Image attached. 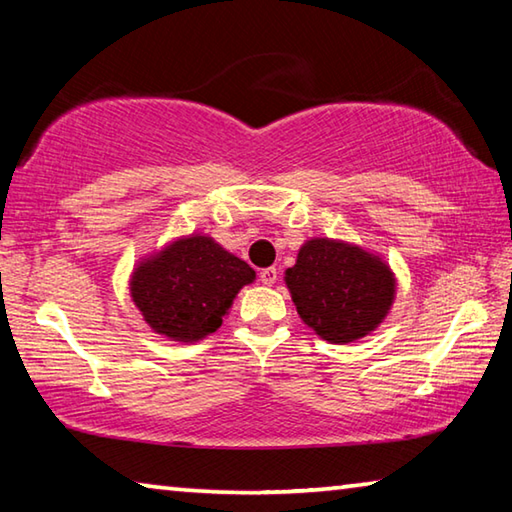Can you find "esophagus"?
Instances as JSON below:
<instances>
[{"label":"esophagus","instance_id":"34e87169","mask_svg":"<svg viewBox=\"0 0 512 512\" xmlns=\"http://www.w3.org/2000/svg\"><path fill=\"white\" fill-rule=\"evenodd\" d=\"M259 282L266 284V287H273V284L277 282V268H264L262 273H259Z\"/></svg>","mask_w":512,"mask_h":512}]
</instances>
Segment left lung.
Returning <instances> with one entry per match:
<instances>
[{
  "label": "left lung",
  "instance_id": "8db88e82",
  "mask_svg": "<svg viewBox=\"0 0 512 512\" xmlns=\"http://www.w3.org/2000/svg\"><path fill=\"white\" fill-rule=\"evenodd\" d=\"M284 282L305 325L341 345L370 334L395 298V275L381 257L334 239H309Z\"/></svg>",
  "mask_w": 512,
  "mask_h": 512
}]
</instances>
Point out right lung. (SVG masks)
Listing matches in <instances>:
<instances>
[{
	"label": "right lung",
	"mask_w": 512,
	"mask_h": 512,
	"mask_svg": "<svg viewBox=\"0 0 512 512\" xmlns=\"http://www.w3.org/2000/svg\"><path fill=\"white\" fill-rule=\"evenodd\" d=\"M253 280L244 259L212 237L189 235L137 264L131 296L153 332L194 343L221 327L239 289Z\"/></svg>",
	"instance_id": "right-lung-1"
}]
</instances>
